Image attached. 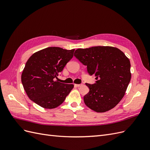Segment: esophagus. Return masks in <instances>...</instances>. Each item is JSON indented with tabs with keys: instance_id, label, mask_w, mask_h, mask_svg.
Returning a JSON list of instances; mask_svg holds the SVG:
<instances>
[{
	"instance_id": "esophagus-1",
	"label": "esophagus",
	"mask_w": 150,
	"mask_h": 150,
	"mask_svg": "<svg viewBox=\"0 0 150 150\" xmlns=\"http://www.w3.org/2000/svg\"><path fill=\"white\" fill-rule=\"evenodd\" d=\"M74 86H76V87H78V88H79V87H80V86H82V84H74Z\"/></svg>"
}]
</instances>
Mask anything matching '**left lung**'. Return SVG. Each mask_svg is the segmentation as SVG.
Returning <instances> with one entry per match:
<instances>
[{"instance_id": "obj_1", "label": "left lung", "mask_w": 150, "mask_h": 150, "mask_svg": "<svg viewBox=\"0 0 150 150\" xmlns=\"http://www.w3.org/2000/svg\"><path fill=\"white\" fill-rule=\"evenodd\" d=\"M74 56L98 80L94 84H86L89 88L84 96L86 105L97 112L115 108L124 97L130 82L129 59L120 49L111 46L78 49Z\"/></svg>"}]
</instances>
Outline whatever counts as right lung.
<instances>
[{
    "instance_id": "obj_1",
    "label": "right lung",
    "mask_w": 150,
    "mask_h": 150,
    "mask_svg": "<svg viewBox=\"0 0 150 150\" xmlns=\"http://www.w3.org/2000/svg\"><path fill=\"white\" fill-rule=\"evenodd\" d=\"M75 49L49 47L34 53L26 62L21 75L29 98L45 109H54L64 101L74 84L55 81L73 57Z\"/></svg>"
}]
</instances>
